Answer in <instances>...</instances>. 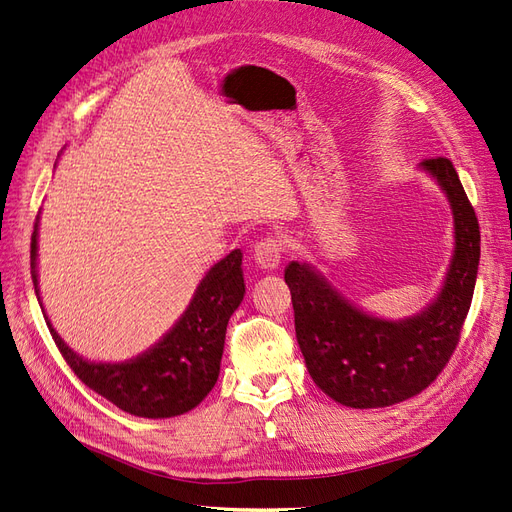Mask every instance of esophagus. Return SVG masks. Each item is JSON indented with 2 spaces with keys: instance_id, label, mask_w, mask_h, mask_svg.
<instances>
[{
  "instance_id": "obj_1",
  "label": "esophagus",
  "mask_w": 512,
  "mask_h": 512,
  "mask_svg": "<svg viewBox=\"0 0 512 512\" xmlns=\"http://www.w3.org/2000/svg\"><path fill=\"white\" fill-rule=\"evenodd\" d=\"M284 254V241L280 237H265L254 245V260L260 269L273 271L280 267Z\"/></svg>"
}]
</instances>
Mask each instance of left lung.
<instances>
[{"instance_id":"obj_1","label":"left lung","mask_w":512,"mask_h":512,"mask_svg":"<svg viewBox=\"0 0 512 512\" xmlns=\"http://www.w3.org/2000/svg\"><path fill=\"white\" fill-rule=\"evenodd\" d=\"M421 166L442 185L455 218L451 269L425 312L404 320L374 318L339 297L305 262H290L284 273L309 376L348 408H386L425 391L453 356L470 312L480 258L478 218L451 160L429 158Z\"/></svg>"}]
</instances>
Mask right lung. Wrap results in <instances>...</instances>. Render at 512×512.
I'll use <instances>...</instances> for the list:
<instances>
[{
    "instance_id": "1",
    "label": "right lung",
    "mask_w": 512,
    "mask_h": 512,
    "mask_svg": "<svg viewBox=\"0 0 512 512\" xmlns=\"http://www.w3.org/2000/svg\"><path fill=\"white\" fill-rule=\"evenodd\" d=\"M36 252L38 218L32 235V280L38 294ZM241 258V252L235 250L213 265L175 327L156 346L130 361H87L61 342L49 318L46 324L61 356L91 391L134 416H179L196 408L218 382L228 320L245 292Z\"/></svg>"
}]
</instances>
